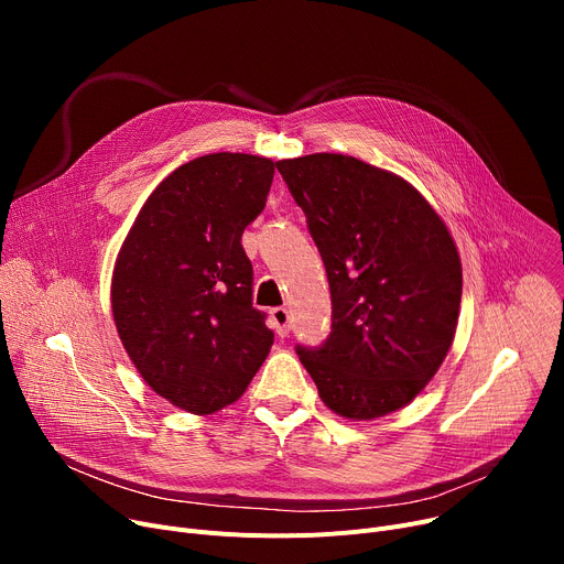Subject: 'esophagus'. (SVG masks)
<instances>
[{"label":"esophagus","instance_id":"1","mask_svg":"<svg viewBox=\"0 0 564 564\" xmlns=\"http://www.w3.org/2000/svg\"><path fill=\"white\" fill-rule=\"evenodd\" d=\"M270 322H272V329L279 334V336H288L290 332V313L288 308H272L270 311Z\"/></svg>","mask_w":564,"mask_h":564}]
</instances>
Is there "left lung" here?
Masks as SVG:
<instances>
[{
    "instance_id": "obj_1",
    "label": "left lung",
    "mask_w": 564,
    "mask_h": 564,
    "mask_svg": "<svg viewBox=\"0 0 564 564\" xmlns=\"http://www.w3.org/2000/svg\"><path fill=\"white\" fill-rule=\"evenodd\" d=\"M308 224L332 290V334L297 345L322 402L351 421L404 406L455 338L462 262L430 203L357 158L276 162Z\"/></svg>"
}]
</instances>
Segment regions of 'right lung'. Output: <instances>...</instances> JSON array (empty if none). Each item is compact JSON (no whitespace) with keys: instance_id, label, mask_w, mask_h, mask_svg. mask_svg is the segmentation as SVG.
Here are the masks:
<instances>
[{"instance_id":"right-lung-1","label":"right lung","mask_w":564,"mask_h":564,"mask_svg":"<svg viewBox=\"0 0 564 564\" xmlns=\"http://www.w3.org/2000/svg\"><path fill=\"white\" fill-rule=\"evenodd\" d=\"M274 166L245 153L177 166L143 203L113 267L111 311L132 364L198 416L240 398L274 343L242 249Z\"/></svg>"}]
</instances>
